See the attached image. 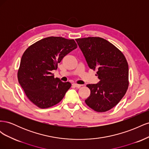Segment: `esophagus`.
Returning <instances> with one entry per match:
<instances>
[{
	"label": "esophagus",
	"instance_id": "obj_1",
	"mask_svg": "<svg viewBox=\"0 0 149 149\" xmlns=\"http://www.w3.org/2000/svg\"><path fill=\"white\" fill-rule=\"evenodd\" d=\"M73 86L76 87V88H80L81 86V84H76V83H73Z\"/></svg>",
	"mask_w": 149,
	"mask_h": 149
}]
</instances>
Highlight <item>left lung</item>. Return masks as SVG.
Returning <instances> with one entry per match:
<instances>
[{
    "instance_id": "8db88e82",
    "label": "left lung",
    "mask_w": 149,
    "mask_h": 149,
    "mask_svg": "<svg viewBox=\"0 0 149 149\" xmlns=\"http://www.w3.org/2000/svg\"><path fill=\"white\" fill-rule=\"evenodd\" d=\"M88 66L97 70L100 79L86 86L91 91L86 104L99 112L116 106L127 91L129 66L123 53L114 45L100 37L76 39Z\"/></svg>"
}]
</instances>
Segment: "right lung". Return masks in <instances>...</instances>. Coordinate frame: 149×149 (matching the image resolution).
<instances>
[{"instance_id":"obj_1","label":"right lung","mask_w":149,"mask_h":149,"mask_svg":"<svg viewBox=\"0 0 149 149\" xmlns=\"http://www.w3.org/2000/svg\"><path fill=\"white\" fill-rule=\"evenodd\" d=\"M77 48L74 40L49 37L30 46L22 56L18 80L26 96L42 109L60 102L71 84L55 78L52 71L67 54Z\"/></svg>"}]
</instances>
